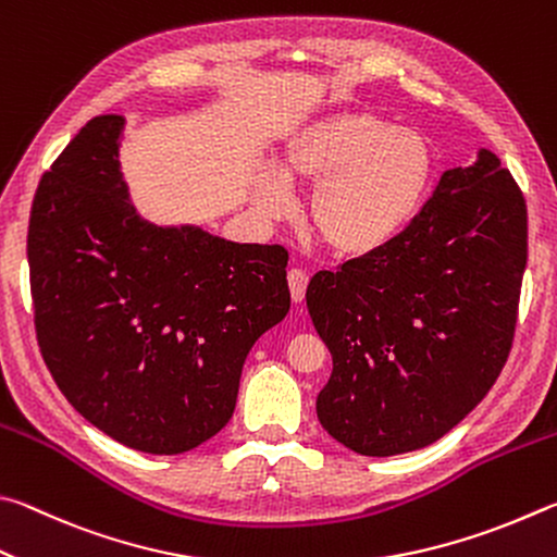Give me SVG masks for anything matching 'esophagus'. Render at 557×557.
<instances>
[{"label":"esophagus","mask_w":557,"mask_h":557,"mask_svg":"<svg viewBox=\"0 0 557 557\" xmlns=\"http://www.w3.org/2000/svg\"><path fill=\"white\" fill-rule=\"evenodd\" d=\"M288 288H290V298H294V304H304L306 288H308V273L304 269H290Z\"/></svg>","instance_id":"obj_1"}]
</instances>
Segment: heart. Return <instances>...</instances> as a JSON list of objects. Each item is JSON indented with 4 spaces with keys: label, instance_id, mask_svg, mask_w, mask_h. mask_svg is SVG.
Masks as SVG:
<instances>
[{
    "label": "heart",
    "instance_id": "heart-1",
    "mask_svg": "<svg viewBox=\"0 0 557 557\" xmlns=\"http://www.w3.org/2000/svg\"><path fill=\"white\" fill-rule=\"evenodd\" d=\"M435 151L425 134L374 112H333L290 136L278 171L251 185L257 210L284 220L296 210L290 185L313 188L310 224L327 249L367 257L413 222L431 190Z\"/></svg>",
    "mask_w": 557,
    "mask_h": 557
}]
</instances>
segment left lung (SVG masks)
<instances>
[{
	"label": "left lung",
	"instance_id": "left-lung-1",
	"mask_svg": "<svg viewBox=\"0 0 557 557\" xmlns=\"http://www.w3.org/2000/svg\"><path fill=\"white\" fill-rule=\"evenodd\" d=\"M525 200L490 149L443 173L384 249L318 271L306 300L333 355L318 421L349 450L392 457L441 441L511 352L529 259Z\"/></svg>",
	"mask_w": 557,
	"mask_h": 557
}]
</instances>
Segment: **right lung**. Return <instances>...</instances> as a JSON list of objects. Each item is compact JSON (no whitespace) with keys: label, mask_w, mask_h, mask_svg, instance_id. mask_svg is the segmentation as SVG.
I'll use <instances>...</instances> for the list:
<instances>
[{"label":"right lung","mask_w":557,"mask_h":557,"mask_svg":"<svg viewBox=\"0 0 557 557\" xmlns=\"http://www.w3.org/2000/svg\"><path fill=\"white\" fill-rule=\"evenodd\" d=\"M126 120L87 122L44 173L28 220L36 337L85 421L116 443L178 455L218 435L244 359L286 318L288 251L136 212Z\"/></svg>","instance_id":"obj_1"}]
</instances>
